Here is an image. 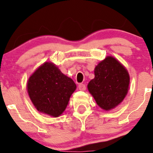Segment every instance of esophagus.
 Segmentation results:
<instances>
[{
    "instance_id": "esophagus-1",
    "label": "esophagus",
    "mask_w": 153,
    "mask_h": 153,
    "mask_svg": "<svg viewBox=\"0 0 153 153\" xmlns=\"http://www.w3.org/2000/svg\"><path fill=\"white\" fill-rule=\"evenodd\" d=\"M78 88H79L80 90H81V91L86 90V86H85V84H80L79 85H78Z\"/></svg>"
}]
</instances>
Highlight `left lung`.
Returning a JSON list of instances; mask_svg holds the SVG:
<instances>
[{
	"instance_id": "obj_1",
	"label": "left lung",
	"mask_w": 153,
	"mask_h": 153,
	"mask_svg": "<svg viewBox=\"0 0 153 153\" xmlns=\"http://www.w3.org/2000/svg\"><path fill=\"white\" fill-rule=\"evenodd\" d=\"M95 78L87 88L97 104L109 111L121 104L127 94L129 75L119 61L107 56L95 68Z\"/></svg>"
}]
</instances>
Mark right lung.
Instances as JSON below:
<instances>
[{"label": "right lung", "mask_w": 153, "mask_h": 153, "mask_svg": "<svg viewBox=\"0 0 153 153\" xmlns=\"http://www.w3.org/2000/svg\"><path fill=\"white\" fill-rule=\"evenodd\" d=\"M76 84L52 62H45L29 77L27 91L37 110L60 116L67 108Z\"/></svg>", "instance_id": "add662e5"}]
</instances>
